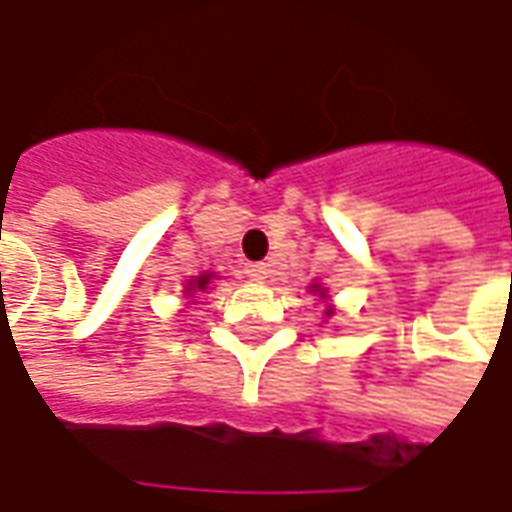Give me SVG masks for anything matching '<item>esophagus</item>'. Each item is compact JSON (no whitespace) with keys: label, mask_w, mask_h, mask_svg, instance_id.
Segmentation results:
<instances>
[{"label":"esophagus","mask_w":512,"mask_h":512,"mask_svg":"<svg viewBox=\"0 0 512 512\" xmlns=\"http://www.w3.org/2000/svg\"><path fill=\"white\" fill-rule=\"evenodd\" d=\"M245 276L253 279V282H262L267 279V265L265 262H253V265H245Z\"/></svg>","instance_id":"esophagus-1"}]
</instances>
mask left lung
Masks as SVG:
<instances>
[{
    "mask_svg": "<svg viewBox=\"0 0 512 512\" xmlns=\"http://www.w3.org/2000/svg\"><path fill=\"white\" fill-rule=\"evenodd\" d=\"M310 290H313V293H319L322 299H327V293H325V290H322V287H319V285H310ZM330 313H333V307L327 310V316H330Z\"/></svg>",
    "mask_w": 512,
    "mask_h": 512,
    "instance_id": "8db88e82",
    "label": "left lung"
}]
</instances>
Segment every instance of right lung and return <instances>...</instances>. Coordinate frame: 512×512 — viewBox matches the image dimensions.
Wrapping results in <instances>:
<instances>
[{
  "mask_svg": "<svg viewBox=\"0 0 512 512\" xmlns=\"http://www.w3.org/2000/svg\"><path fill=\"white\" fill-rule=\"evenodd\" d=\"M210 279H213V273H202V276H193L185 287V296H193V293H199V290H207L210 287Z\"/></svg>",
  "mask_w": 512,
  "mask_h": 512,
  "instance_id": "1",
  "label": "right lung"
}]
</instances>
